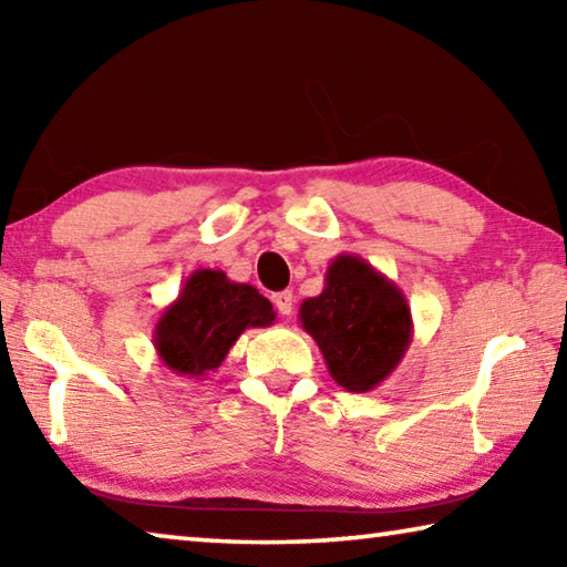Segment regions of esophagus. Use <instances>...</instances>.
<instances>
[{
  "mask_svg": "<svg viewBox=\"0 0 567 567\" xmlns=\"http://www.w3.org/2000/svg\"><path fill=\"white\" fill-rule=\"evenodd\" d=\"M272 305L277 307V312L280 315H290L292 312V305H295V297L292 292H275L272 295Z\"/></svg>",
  "mask_w": 567,
  "mask_h": 567,
  "instance_id": "esophagus-1",
  "label": "esophagus"
}]
</instances>
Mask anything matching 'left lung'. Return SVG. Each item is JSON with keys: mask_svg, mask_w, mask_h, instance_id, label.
Here are the masks:
<instances>
[{"mask_svg": "<svg viewBox=\"0 0 567 567\" xmlns=\"http://www.w3.org/2000/svg\"><path fill=\"white\" fill-rule=\"evenodd\" d=\"M300 324L318 342L332 380L348 392L385 382L412 342V315L400 287L368 260L342 252L318 297L300 305Z\"/></svg>", "mask_w": 567, "mask_h": 567, "instance_id": "obj_1", "label": "left lung"}]
</instances>
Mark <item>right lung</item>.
Here are the masks:
<instances>
[{
	"label": "right lung",
	"mask_w": 567,
	"mask_h": 567,
	"mask_svg": "<svg viewBox=\"0 0 567 567\" xmlns=\"http://www.w3.org/2000/svg\"><path fill=\"white\" fill-rule=\"evenodd\" d=\"M275 310L257 287L233 282L223 270H195L155 324L157 358L169 372L205 380L247 328H270Z\"/></svg>",
	"instance_id": "obj_1"
}]
</instances>
